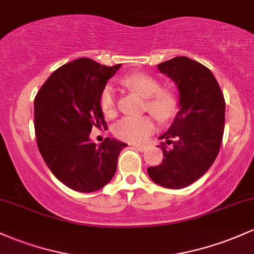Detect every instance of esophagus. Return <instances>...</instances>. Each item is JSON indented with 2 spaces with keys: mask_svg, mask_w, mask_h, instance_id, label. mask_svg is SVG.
<instances>
[{
  "mask_svg": "<svg viewBox=\"0 0 254 254\" xmlns=\"http://www.w3.org/2000/svg\"><path fill=\"white\" fill-rule=\"evenodd\" d=\"M132 147L133 148H136V149H138L140 150V152H143L144 149H146V146H144V144H132Z\"/></svg>",
  "mask_w": 254,
  "mask_h": 254,
  "instance_id": "esophagus-1",
  "label": "esophagus"
}]
</instances>
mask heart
<instances>
[{
	"label": "heart",
	"mask_w": 254,
	"mask_h": 254,
	"mask_svg": "<svg viewBox=\"0 0 254 254\" xmlns=\"http://www.w3.org/2000/svg\"><path fill=\"white\" fill-rule=\"evenodd\" d=\"M131 90L147 99V110L160 121H168L177 108V100L172 93L160 90V83L146 73H132L123 79ZM100 106L106 114H112L116 108V91L112 85H106L100 95ZM155 124L148 116L122 118L114 125V132L123 140L142 142L154 131Z\"/></svg>",
	"instance_id": "heart-1"
}]
</instances>
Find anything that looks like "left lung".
Here are the masks:
<instances>
[{"mask_svg": "<svg viewBox=\"0 0 254 254\" xmlns=\"http://www.w3.org/2000/svg\"><path fill=\"white\" fill-rule=\"evenodd\" d=\"M178 89V112L160 140L163 163L147 169L150 180L169 189H182L204 176L221 148L225 102L216 78L206 66L187 57L159 64Z\"/></svg>", "mask_w": 254, "mask_h": 254, "instance_id": "1", "label": "left lung"}]
</instances>
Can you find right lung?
Listing matches in <instances>:
<instances>
[{"mask_svg": "<svg viewBox=\"0 0 254 254\" xmlns=\"http://www.w3.org/2000/svg\"><path fill=\"white\" fill-rule=\"evenodd\" d=\"M80 58L50 74L35 97V132L42 158L61 183L80 193L96 191L112 180L119 153L127 144L107 137L97 146L94 127L106 124L100 95L121 68Z\"/></svg>", "mask_w": 254, "mask_h": 254, "instance_id": "add662e5", "label": "right lung"}]
</instances>
